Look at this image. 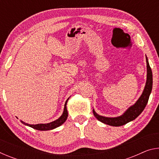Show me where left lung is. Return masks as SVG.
<instances>
[{
  "instance_id": "left-lung-1",
  "label": "left lung",
  "mask_w": 159,
  "mask_h": 159,
  "mask_svg": "<svg viewBox=\"0 0 159 159\" xmlns=\"http://www.w3.org/2000/svg\"><path fill=\"white\" fill-rule=\"evenodd\" d=\"M147 61V82L145 85L143 93L138 99V100L135 102V104L133 106L129 107L126 110V111L123 115L118 117L110 118V117H104L102 116H99L93 111V114L98 118V120L102 123H105L107 125H109L111 126H120L128 123V122L132 121L135 119L143 111L145 107H146L148 100H149V95L152 93V84H153V78H152V71L149 66L148 59L146 57Z\"/></svg>"
}]
</instances>
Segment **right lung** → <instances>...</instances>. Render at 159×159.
Returning a JSON list of instances; mask_svg holds the SVG:
<instances>
[{
	"mask_svg": "<svg viewBox=\"0 0 159 159\" xmlns=\"http://www.w3.org/2000/svg\"><path fill=\"white\" fill-rule=\"evenodd\" d=\"M69 98L66 99V101L65 102V104H64V111L63 114H61V116L58 118V119L54 120V121L49 123H41V124H36V125H31V124H28V123H26L25 122H23L22 120H21V122L25 124L26 125H28L29 127H31L32 128L36 129V130H52V129H55L56 128L59 127L61 125H62L63 123L66 121L67 117H68V111H67L66 109V103L67 101Z\"/></svg>",
	"mask_w": 159,
	"mask_h": 159,
	"instance_id": "add662e5",
	"label": "right lung"
}]
</instances>
